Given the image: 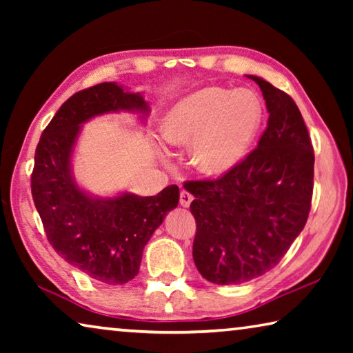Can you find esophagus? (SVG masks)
<instances>
[{
    "label": "esophagus",
    "mask_w": 353,
    "mask_h": 353,
    "mask_svg": "<svg viewBox=\"0 0 353 353\" xmlns=\"http://www.w3.org/2000/svg\"><path fill=\"white\" fill-rule=\"evenodd\" d=\"M191 201H193V194H190L188 191L182 190V191H181V205H182V207H190Z\"/></svg>",
    "instance_id": "obj_1"
}]
</instances>
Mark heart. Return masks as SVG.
I'll list each match as a JSON object with an SVG mask.
<instances>
[{
	"instance_id": "obj_1",
	"label": "heart",
	"mask_w": 353,
	"mask_h": 353,
	"mask_svg": "<svg viewBox=\"0 0 353 353\" xmlns=\"http://www.w3.org/2000/svg\"><path fill=\"white\" fill-rule=\"evenodd\" d=\"M260 123L261 103L254 92L207 87L185 97L166 113L162 137L170 145H190L191 165L218 174L241 162Z\"/></svg>"
}]
</instances>
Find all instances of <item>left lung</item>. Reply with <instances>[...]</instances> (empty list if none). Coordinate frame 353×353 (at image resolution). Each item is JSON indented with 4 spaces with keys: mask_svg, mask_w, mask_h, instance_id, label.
<instances>
[{
    "mask_svg": "<svg viewBox=\"0 0 353 353\" xmlns=\"http://www.w3.org/2000/svg\"><path fill=\"white\" fill-rule=\"evenodd\" d=\"M259 83L268 126L259 146L214 181H188L194 196V265L216 285L249 282L271 271L305 227L313 194L314 154L294 101Z\"/></svg>",
    "mask_w": 353,
    "mask_h": 353,
    "instance_id": "8db88e82",
    "label": "left lung"
}]
</instances>
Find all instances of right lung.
<instances>
[{"label":"right lung","instance_id":"right-lung-1","mask_svg":"<svg viewBox=\"0 0 353 353\" xmlns=\"http://www.w3.org/2000/svg\"><path fill=\"white\" fill-rule=\"evenodd\" d=\"M148 115L140 93L103 82L74 93L48 124L35 149L31 190L46 238L56 252L98 282L123 285L140 270L143 249L166 213L179 204V187L155 196L119 193L94 198L77 187L71 154L81 124L103 113Z\"/></svg>","mask_w":353,"mask_h":353}]
</instances>
